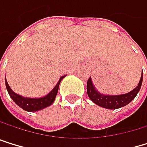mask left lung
<instances>
[{
	"label": "left lung",
	"mask_w": 147,
	"mask_h": 147,
	"mask_svg": "<svg viewBox=\"0 0 147 147\" xmlns=\"http://www.w3.org/2000/svg\"><path fill=\"white\" fill-rule=\"evenodd\" d=\"M142 81H143V71H142V75H141L140 81L138 84V86L135 89H133L131 92L125 93V94H122V95H104L99 92L94 88L92 79L91 78H89L87 81V86H86L87 94L89 96L90 100L95 104L99 105L100 107H102L104 109H119V108H122V107L126 106L136 97V95L140 90Z\"/></svg>",
	"instance_id": "left-lung-1"
}]
</instances>
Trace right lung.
<instances>
[{
    "instance_id": "right-lung-1",
    "label": "right lung",
    "mask_w": 147,
    "mask_h": 147,
    "mask_svg": "<svg viewBox=\"0 0 147 147\" xmlns=\"http://www.w3.org/2000/svg\"><path fill=\"white\" fill-rule=\"evenodd\" d=\"M65 76L61 77L60 78V80L58 81L57 84L55 86V87L50 92L47 96L43 98H38V99H31V98H24L22 96L18 95L15 93L9 87V84L5 78V84H6V88L8 90V92L9 94V96L11 97V99L15 101V103L16 105H18L20 108H22L23 109L26 110V111H30V112H33V111H38V110H40L43 109L47 107L50 106L51 104L54 103L55 97L57 95L58 92V88H59V84L60 82L61 81Z\"/></svg>"
}]
</instances>
